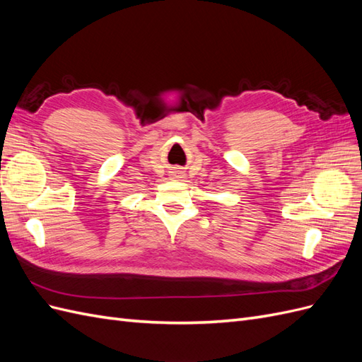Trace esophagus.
Instances as JSON below:
<instances>
[{"label": "esophagus", "mask_w": 362, "mask_h": 362, "mask_svg": "<svg viewBox=\"0 0 362 362\" xmlns=\"http://www.w3.org/2000/svg\"><path fill=\"white\" fill-rule=\"evenodd\" d=\"M170 178H173V180L184 178V172H182V170H180L178 168H177V169H173V170L170 172Z\"/></svg>", "instance_id": "34e87169"}]
</instances>
